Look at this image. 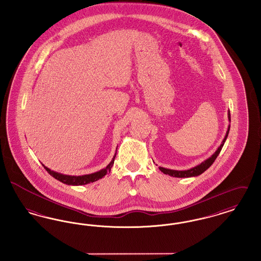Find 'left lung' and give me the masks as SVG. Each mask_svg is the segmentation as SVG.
<instances>
[{"label":"left lung","instance_id":"left-lung-1","mask_svg":"<svg viewBox=\"0 0 261 261\" xmlns=\"http://www.w3.org/2000/svg\"><path fill=\"white\" fill-rule=\"evenodd\" d=\"M228 118H229V121H231V115H230V112H228ZM229 130H230V125L228 126V130L226 132V135L224 137L223 141L220 145V147L218 149H216V151L211 155L210 159L205 160L204 162H201L199 165L191 168V169H188V170H172V169H167V168H164V167H160V170L163 172L166 175H169V176H173V177H177V178H188V177H195V176H199L201 173H203L206 169H208L212 165V163L214 162V161L216 160V158L218 156V154L220 153L221 149L223 148L224 143L228 137L229 134Z\"/></svg>","mask_w":261,"mask_h":261}]
</instances>
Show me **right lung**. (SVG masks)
Masks as SVG:
<instances>
[{
    "mask_svg": "<svg viewBox=\"0 0 261 261\" xmlns=\"http://www.w3.org/2000/svg\"><path fill=\"white\" fill-rule=\"evenodd\" d=\"M115 155L116 153L114 154L113 159L112 160V162L109 163V165L99 170L98 172H95V173L87 174V175H82V176H71V175H64V174L59 173V172H56V171H53L49 169L48 167H46L44 164V168L47 170V172L51 175L55 179L61 181L63 184H66V185H72V186H79V185H86L89 183H93L95 181H98L99 179H101L105 175H107V173L111 172V169H112V165L114 163V159H115Z\"/></svg>",
    "mask_w": 261,
    "mask_h": 261,
    "instance_id": "obj_1",
    "label": "right lung"
}]
</instances>
